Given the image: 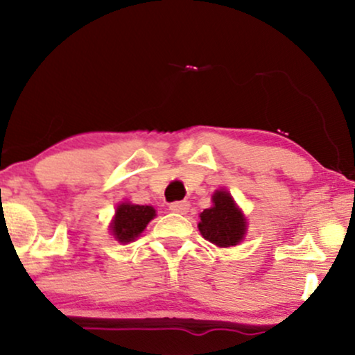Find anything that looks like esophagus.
I'll use <instances>...</instances> for the list:
<instances>
[{"mask_svg":"<svg viewBox=\"0 0 355 355\" xmlns=\"http://www.w3.org/2000/svg\"><path fill=\"white\" fill-rule=\"evenodd\" d=\"M189 207H190V203L187 202V200L170 203V210L175 211V214H187V210H189Z\"/></svg>","mask_w":355,"mask_h":355,"instance_id":"34e87169","label":"esophagus"}]
</instances>
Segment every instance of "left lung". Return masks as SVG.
<instances>
[{
  "label": "left lung",
  "instance_id": "8db88e82",
  "mask_svg": "<svg viewBox=\"0 0 355 355\" xmlns=\"http://www.w3.org/2000/svg\"><path fill=\"white\" fill-rule=\"evenodd\" d=\"M214 207L200 214L198 230L209 242L218 247L237 245L245 234V218L235 207L227 191H215L211 197Z\"/></svg>",
  "mask_w": 355,
  "mask_h": 355
}]
</instances>
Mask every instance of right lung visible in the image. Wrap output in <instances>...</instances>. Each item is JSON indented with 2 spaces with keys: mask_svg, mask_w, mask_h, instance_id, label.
Returning a JSON list of instances; mask_svg holds the SVG:
<instances>
[{
  "mask_svg": "<svg viewBox=\"0 0 355 355\" xmlns=\"http://www.w3.org/2000/svg\"><path fill=\"white\" fill-rule=\"evenodd\" d=\"M155 217L153 207L150 205H132L121 203L116 209L115 220H113V235L120 242H132L144 232L146 223Z\"/></svg>",
  "mask_w": 355,
  "mask_h": 355,
  "instance_id": "right-lung-1",
  "label": "right lung"
}]
</instances>
